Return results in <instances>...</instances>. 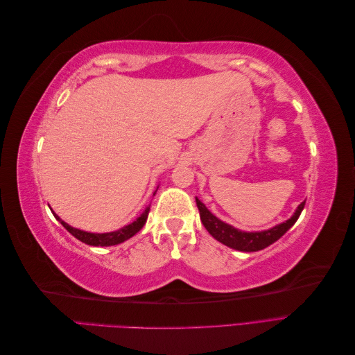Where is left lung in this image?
I'll return each mask as SVG.
<instances>
[{
    "label": "left lung",
    "instance_id": "left-lung-1",
    "mask_svg": "<svg viewBox=\"0 0 355 355\" xmlns=\"http://www.w3.org/2000/svg\"><path fill=\"white\" fill-rule=\"evenodd\" d=\"M197 207L200 210V218L204 225V228L209 231V234L214 240L219 243L231 247L234 250L240 252H257L262 250L265 247L271 245L278 239L283 237V235L293 227L295 222L302 213L305 207V201H302L292 214V218L287 219L283 223H278L275 227L263 231H241L234 228L232 225L220 220L219 218L214 216V214L204 206V204L196 197Z\"/></svg>",
    "mask_w": 355,
    "mask_h": 355
}]
</instances>
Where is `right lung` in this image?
Returning <instances> with one entry per match:
<instances>
[{
	"label": "right lung",
	"instance_id": "add662e5",
	"mask_svg": "<svg viewBox=\"0 0 355 355\" xmlns=\"http://www.w3.org/2000/svg\"><path fill=\"white\" fill-rule=\"evenodd\" d=\"M158 189V188H157ZM157 192V191H155ZM154 192V196H155ZM148 213H149V207L145 209V211L141 214V216L136 218V220H133L132 223L125 225V227L116 230V231H112V232H103V234H96V232H87V231H81L78 228H73L71 227V225H68L65 220H62L58 214L53 211V214H55V218L63 225V227L67 228L68 232H71L75 239H78L80 241L89 244V245H115V244H120V243H124L125 240L132 239L135 234H137L139 231H141L144 228V225L148 219Z\"/></svg>",
	"mask_w": 355,
	"mask_h": 355
}]
</instances>
